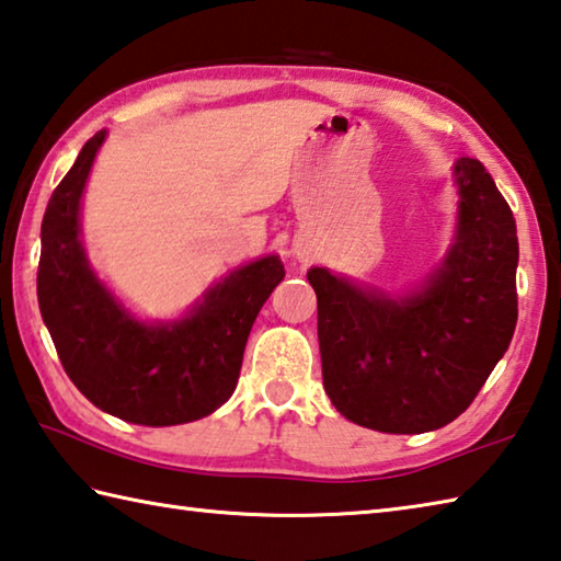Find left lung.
<instances>
[{"mask_svg":"<svg viewBox=\"0 0 561 561\" xmlns=\"http://www.w3.org/2000/svg\"><path fill=\"white\" fill-rule=\"evenodd\" d=\"M454 183V242L416 289L392 297L325 267L307 272L325 394L345 420L375 432L422 434L454 422L513 339V210L478 159H458Z\"/></svg>","mask_w":561,"mask_h":561,"instance_id":"1","label":"left lung"}]
</instances>
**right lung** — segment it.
<instances>
[{"label":"right lung","mask_w":561,"mask_h":561,"mask_svg":"<svg viewBox=\"0 0 561 561\" xmlns=\"http://www.w3.org/2000/svg\"><path fill=\"white\" fill-rule=\"evenodd\" d=\"M107 131L80 149L41 222L38 309L68 378L100 410L145 426L208 416L230 400L262 304L284 279L279 254L232 270L171 321H141L90 264L80 206Z\"/></svg>","instance_id":"right-lung-1"}]
</instances>
